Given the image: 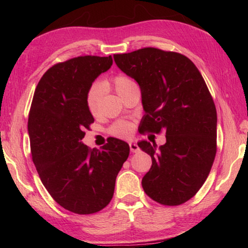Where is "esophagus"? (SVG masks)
Masks as SVG:
<instances>
[{
	"instance_id": "34e87169",
	"label": "esophagus",
	"mask_w": 248,
	"mask_h": 248,
	"mask_svg": "<svg viewBox=\"0 0 248 248\" xmlns=\"http://www.w3.org/2000/svg\"><path fill=\"white\" fill-rule=\"evenodd\" d=\"M129 146H130V151H131L132 153H137L138 151H139V146H138L137 143H134V142H130Z\"/></svg>"
}]
</instances>
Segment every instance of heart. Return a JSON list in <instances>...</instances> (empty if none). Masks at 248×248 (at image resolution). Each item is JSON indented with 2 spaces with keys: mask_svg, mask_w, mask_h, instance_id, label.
<instances>
[{
  "mask_svg": "<svg viewBox=\"0 0 248 248\" xmlns=\"http://www.w3.org/2000/svg\"><path fill=\"white\" fill-rule=\"evenodd\" d=\"M107 83H102V87H107ZM110 85L114 87V90L117 94H118L121 98L129 93L130 91L133 89H137V84L133 79L125 74H117L111 78ZM100 87L98 85H94L91 87L86 96V105L87 108L92 115H96L98 110L99 100H100ZM133 131V124L128 123V121H118V123L114 124L109 129V132L112 136L118 138H128L131 136Z\"/></svg>",
  "mask_w": 248,
  "mask_h": 248,
  "instance_id": "obj_1",
  "label": "heart"
}]
</instances>
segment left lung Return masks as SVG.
Instances as JSON below:
<instances>
[{
	"instance_id": "1",
	"label": "left lung",
	"mask_w": 248,
	"mask_h": 248,
	"mask_svg": "<svg viewBox=\"0 0 248 248\" xmlns=\"http://www.w3.org/2000/svg\"><path fill=\"white\" fill-rule=\"evenodd\" d=\"M118 68L139 84L145 115L142 133L166 134V143L141 141L152 158L142 178L151 199L179 205L204 184L217 153V109L202 75L182 53L142 48L114 54Z\"/></svg>"
}]
</instances>
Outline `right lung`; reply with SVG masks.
Instances as JSON below:
<instances>
[{"label":"right lung","mask_w":248,"mask_h":248,"mask_svg":"<svg viewBox=\"0 0 248 248\" xmlns=\"http://www.w3.org/2000/svg\"><path fill=\"white\" fill-rule=\"evenodd\" d=\"M111 64V56L54 64L40 78L29 110L31 156L41 183L57 203L78 215L98 212L110 202L130 153L129 144L115 138L102 150L82 143L85 129L94 123L87 93Z\"/></svg>","instance_id":"1"}]
</instances>
